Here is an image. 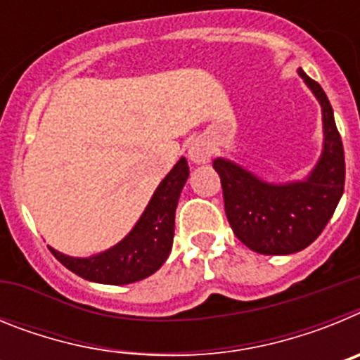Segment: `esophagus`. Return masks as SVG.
I'll list each match as a JSON object with an SVG mask.
<instances>
[{
  "label": "esophagus",
  "instance_id": "34e87169",
  "mask_svg": "<svg viewBox=\"0 0 360 360\" xmlns=\"http://www.w3.org/2000/svg\"><path fill=\"white\" fill-rule=\"evenodd\" d=\"M187 155H189L191 162H195V164H205V162H209V158H211V148H209V144L203 139H196V141H193L189 144V148H187Z\"/></svg>",
  "mask_w": 360,
  "mask_h": 360
}]
</instances>
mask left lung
Listing matches in <instances>:
<instances>
[{
    "mask_svg": "<svg viewBox=\"0 0 360 360\" xmlns=\"http://www.w3.org/2000/svg\"><path fill=\"white\" fill-rule=\"evenodd\" d=\"M323 113V151L314 169L301 180L266 182L229 158L212 167L224 187L227 219L238 240L265 256H285L307 249L332 218L345 191V149L328 97L301 68Z\"/></svg>",
    "mask_w": 360,
    "mask_h": 360,
    "instance_id": "left-lung-1",
    "label": "left lung"
}]
</instances>
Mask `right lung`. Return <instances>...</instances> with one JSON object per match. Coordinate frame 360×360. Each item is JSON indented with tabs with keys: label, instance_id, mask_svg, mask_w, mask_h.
Masks as SVG:
<instances>
[{
	"label": "right lung",
	"instance_id": "obj_1",
	"mask_svg": "<svg viewBox=\"0 0 360 360\" xmlns=\"http://www.w3.org/2000/svg\"><path fill=\"white\" fill-rule=\"evenodd\" d=\"M189 178L186 158L174 164L153 193L141 218L117 245L88 257H73L52 249L53 256L73 274L103 285H129L155 274L173 247L174 212Z\"/></svg>",
	"mask_w": 360,
	"mask_h": 360
}]
</instances>
